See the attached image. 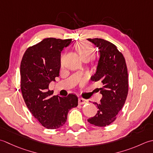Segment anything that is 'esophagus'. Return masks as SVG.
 <instances>
[{
    "label": "esophagus",
    "mask_w": 153,
    "mask_h": 153,
    "mask_svg": "<svg viewBox=\"0 0 153 153\" xmlns=\"http://www.w3.org/2000/svg\"><path fill=\"white\" fill-rule=\"evenodd\" d=\"M87 102H88V100H87L83 99V98H79V104L80 105L86 104V103H87Z\"/></svg>",
    "instance_id": "esophagus-1"
}]
</instances>
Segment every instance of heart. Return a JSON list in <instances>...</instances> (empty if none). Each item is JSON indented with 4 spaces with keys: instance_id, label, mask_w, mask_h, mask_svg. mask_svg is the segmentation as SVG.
I'll return each mask as SVG.
<instances>
[{
    "instance_id": "heart-1",
    "label": "heart",
    "mask_w": 153,
    "mask_h": 153,
    "mask_svg": "<svg viewBox=\"0 0 153 153\" xmlns=\"http://www.w3.org/2000/svg\"><path fill=\"white\" fill-rule=\"evenodd\" d=\"M75 48L78 53L80 54V57L82 59L85 57H89L92 59L95 55V50L93 45L88 42H80L76 43ZM63 56L62 55L60 59L61 65H63Z\"/></svg>"
}]
</instances>
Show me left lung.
Listing matches in <instances>:
<instances>
[{
  "mask_svg": "<svg viewBox=\"0 0 153 153\" xmlns=\"http://www.w3.org/2000/svg\"><path fill=\"white\" fill-rule=\"evenodd\" d=\"M97 46L100 57L92 81H99L102 94L100 104L94 102L98 112L88 121L98 127L109 126L116 120L128 94V73L123 54L113 43L100 38L88 39Z\"/></svg>",
  "mask_w": 153,
  "mask_h": 153,
  "instance_id": "1",
  "label": "left lung"
}]
</instances>
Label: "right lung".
<instances>
[{
  "label": "right lung",
  "mask_w": 153,
  "mask_h": 153,
  "mask_svg": "<svg viewBox=\"0 0 153 153\" xmlns=\"http://www.w3.org/2000/svg\"><path fill=\"white\" fill-rule=\"evenodd\" d=\"M71 39L49 37L29 47L20 64V90L33 117L49 129L59 128L66 123L68 112L78 105V98L53 95L49 85L59 76L61 52Z\"/></svg>",
  "instance_id": "obj_1"
}]
</instances>
